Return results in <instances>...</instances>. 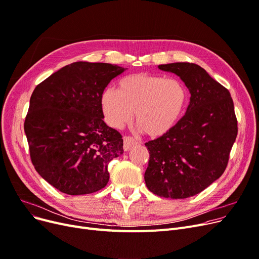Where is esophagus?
<instances>
[{
	"label": "esophagus",
	"mask_w": 259,
	"mask_h": 259,
	"mask_svg": "<svg viewBox=\"0 0 259 259\" xmlns=\"http://www.w3.org/2000/svg\"><path fill=\"white\" fill-rule=\"evenodd\" d=\"M137 143H138V141L136 139H133L130 136H125V137H123V150H125V151L129 150L131 146L134 145V144H137Z\"/></svg>",
	"instance_id": "obj_1"
}]
</instances>
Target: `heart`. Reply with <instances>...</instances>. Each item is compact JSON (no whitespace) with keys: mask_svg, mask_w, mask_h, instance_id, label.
<instances>
[{"mask_svg":"<svg viewBox=\"0 0 259 259\" xmlns=\"http://www.w3.org/2000/svg\"><path fill=\"white\" fill-rule=\"evenodd\" d=\"M187 102V90L181 82L146 73L123 77L117 90L108 87L100 95V107L110 126L121 128L136 111L137 123L151 138L171 131Z\"/></svg>","mask_w":259,"mask_h":259,"instance_id":"1","label":"heart"}]
</instances>
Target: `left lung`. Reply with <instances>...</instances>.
Returning <instances> with one entry per match:
<instances>
[{"mask_svg": "<svg viewBox=\"0 0 259 259\" xmlns=\"http://www.w3.org/2000/svg\"><path fill=\"white\" fill-rule=\"evenodd\" d=\"M159 69L178 75L190 92L185 115L165 136L145 143L149 151L145 182L154 195L185 199L221 177L238 133L234 103L198 64L175 62Z\"/></svg>", "mask_w": 259, "mask_h": 259, "instance_id": "8db88e82", "label": "left lung"}]
</instances>
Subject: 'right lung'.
<instances>
[{
	"instance_id": "add662e5",
	"label": "right lung",
	"mask_w": 259,
	"mask_h": 259,
	"mask_svg": "<svg viewBox=\"0 0 259 259\" xmlns=\"http://www.w3.org/2000/svg\"><path fill=\"white\" fill-rule=\"evenodd\" d=\"M125 69L78 61L39 83L30 97L24 131L37 172L61 193L103 189L109 163L123 152L121 134L103 120L100 95Z\"/></svg>"
}]
</instances>
